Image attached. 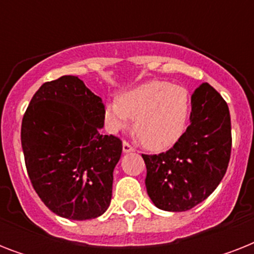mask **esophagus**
I'll return each instance as SVG.
<instances>
[{
	"label": "esophagus",
	"instance_id": "34e87169",
	"mask_svg": "<svg viewBox=\"0 0 254 254\" xmlns=\"http://www.w3.org/2000/svg\"><path fill=\"white\" fill-rule=\"evenodd\" d=\"M123 150H124V153H131V151H134V147L131 146L129 142H127V141H124Z\"/></svg>",
	"mask_w": 254,
	"mask_h": 254
}]
</instances>
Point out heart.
Listing matches in <instances>:
<instances>
[{"label": "heart", "mask_w": 254, "mask_h": 254, "mask_svg": "<svg viewBox=\"0 0 254 254\" xmlns=\"http://www.w3.org/2000/svg\"><path fill=\"white\" fill-rule=\"evenodd\" d=\"M191 113V96L185 87L150 80L131 88L105 104L104 115L112 130L129 127L151 150L173 146L185 133Z\"/></svg>", "instance_id": "1"}]
</instances>
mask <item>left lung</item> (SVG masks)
Returning a JSON list of instances; mask_svg holds the SVG:
<instances>
[{
	"label": "left lung",
	"mask_w": 254,
	"mask_h": 254,
	"mask_svg": "<svg viewBox=\"0 0 254 254\" xmlns=\"http://www.w3.org/2000/svg\"><path fill=\"white\" fill-rule=\"evenodd\" d=\"M191 124L173 147L142 154L147 195L163 211H187L207 199L224 177L232 149L231 116L220 93L203 83L191 96Z\"/></svg>",
	"instance_id": "obj_1"
}]
</instances>
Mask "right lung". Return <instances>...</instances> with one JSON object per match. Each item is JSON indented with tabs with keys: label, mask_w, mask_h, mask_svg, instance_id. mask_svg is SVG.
<instances>
[{
	"label": "right lung",
	"mask_w": 254,
	"mask_h": 254,
	"mask_svg": "<svg viewBox=\"0 0 254 254\" xmlns=\"http://www.w3.org/2000/svg\"><path fill=\"white\" fill-rule=\"evenodd\" d=\"M104 104L77 76L42 85L26 109L21 142L30 181L54 213L71 220L103 215L112 199L123 141L101 134Z\"/></svg>",
	"instance_id": "add662e5"
}]
</instances>
